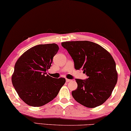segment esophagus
<instances>
[{
	"label": "esophagus",
	"mask_w": 131,
	"mask_h": 131,
	"mask_svg": "<svg viewBox=\"0 0 131 131\" xmlns=\"http://www.w3.org/2000/svg\"><path fill=\"white\" fill-rule=\"evenodd\" d=\"M71 81H72V80L68 79H66V82H67V83H69V82H71Z\"/></svg>",
	"instance_id": "34e87169"
}]
</instances>
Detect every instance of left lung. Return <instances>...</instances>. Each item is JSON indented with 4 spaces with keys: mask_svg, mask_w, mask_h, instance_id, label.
Listing matches in <instances>:
<instances>
[{
    "mask_svg": "<svg viewBox=\"0 0 131 131\" xmlns=\"http://www.w3.org/2000/svg\"><path fill=\"white\" fill-rule=\"evenodd\" d=\"M73 60L74 68L82 69L88 78L76 79L78 88L72 92L79 103L94 108L105 102L117 84L118 74L113 58L97 43L88 41L61 43Z\"/></svg>",
    "mask_w": 131,
    "mask_h": 131,
    "instance_id": "obj_1",
    "label": "left lung"
}]
</instances>
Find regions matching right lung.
<instances>
[{"instance_id": "right-lung-1", "label": "right lung", "mask_w": 131, "mask_h": 131, "mask_svg": "<svg viewBox=\"0 0 131 131\" xmlns=\"http://www.w3.org/2000/svg\"><path fill=\"white\" fill-rule=\"evenodd\" d=\"M59 47L40 44L25 52L16 62L12 81L20 99L32 107H41L55 99L65 84V78L47 74Z\"/></svg>"}]
</instances>
